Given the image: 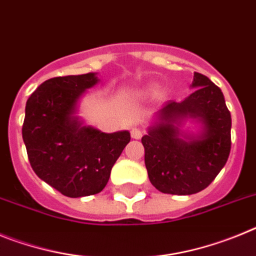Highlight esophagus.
<instances>
[{"mask_svg": "<svg viewBox=\"0 0 256 256\" xmlns=\"http://www.w3.org/2000/svg\"><path fill=\"white\" fill-rule=\"evenodd\" d=\"M130 137L134 140H140L142 137V130L140 128H132L130 130Z\"/></svg>", "mask_w": 256, "mask_h": 256, "instance_id": "obj_1", "label": "esophagus"}]
</instances>
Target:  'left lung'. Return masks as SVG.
<instances>
[{"label": "left lung", "instance_id": "left-lung-1", "mask_svg": "<svg viewBox=\"0 0 256 256\" xmlns=\"http://www.w3.org/2000/svg\"><path fill=\"white\" fill-rule=\"evenodd\" d=\"M196 88L182 102L169 101L158 112L159 123L142 137L144 164L152 186L162 194L192 195L206 188L224 166L230 151V112L220 88L194 73ZM186 117L203 123V132L190 142L179 138Z\"/></svg>", "mask_w": 256, "mask_h": 256}]
</instances>
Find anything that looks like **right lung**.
Instances as JSON below:
<instances>
[{
	"instance_id": "right-lung-1",
	"label": "right lung",
	"mask_w": 256,
	"mask_h": 256,
	"mask_svg": "<svg viewBox=\"0 0 256 256\" xmlns=\"http://www.w3.org/2000/svg\"><path fill=\"white\" fill-rule=\"evenodd\" d=\"M97 80L94 73L55 76L26 101L22 132L32 169L68 198L102 191L130 141L126 130L102 133L73 116L78 98Z\"/></svg>"
}]
</instances>
